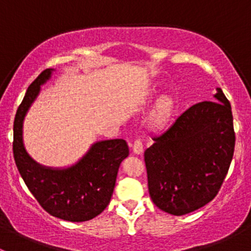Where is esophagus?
Returning a JSON list of instances; mask_svg holds the SVG:
<instances>
[{
  "label": "esophagus",
  "instance_id": "34e87169",
  "mask_svg": "<svg viewBox=\"0 0 251 251\" xmlns=\"http://www.w3.org/2000/svg\"><path fill=\"white\" fill-rule=\"evenodd\" d=\"M131 147H132V151L135 154H141L143 151V144H142L141 140H136L131 144Z\"/></svg>",
  "mask_w": 251,
  "mask_h": 251
}]
</instances>
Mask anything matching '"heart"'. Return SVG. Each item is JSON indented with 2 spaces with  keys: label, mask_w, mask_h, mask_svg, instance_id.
Masks as SVG:
<instances>
[{
  "label": "heart",
  "mask_w": 251,
  "mask_h": 251,
  "mask_svg": "<svg viewBox=\"0 0 251 251\" xmlns=\"http://www.w3.org/2000/svg\"><path fill=\"white\" fill-rule=\"evenodd\" d=\"M175 108L174 98L170 96H164L156 103L155 110L151 118V125L154 127H163L170 120Z\"/></svg>",
  "instance_id": "1"
}]
</instances>
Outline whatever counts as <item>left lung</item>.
I'll return each instance as SVG.
<instances>
[{
    "instance_id": "left-lung-1",
    "label": "left lung",
    "mask_w": 251,
    "mask_h": 251,
    "mask_svg": "<svg viewBox=\"0 0 251 251\" xmlns=\"http://www.w3.org/2000/svg\"><path fill=\"white\" fill-rule=\"evenodd\" d=\"M215 98L184 110L144 151L149 196L168 214L181 216L206 205L228 173L233 115L221 88Z\"/></svg>"
}]
</instances>
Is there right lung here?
<instances>
[{
  "label": "right lung",
  "mask_w": 251,
  "mask_h": 251,
  "mask_svg": "<svg viewBox=\"0 0 251 251\" xmlns=\"http://www.w3.org/2000/svg\"><path fill=\"white\" fill-rule=\"evenodd\" d=\"M52 70H44L35 78L18 108L13 125L14 161L29 191L48 214L70 222L88 221L110 203L119 166L128 155V146L124 140L97 142L76 165L65 170L35 163L23 144V120Z\"/></svg>",
  "instance_id": "add662e5"
}]
</instances>
